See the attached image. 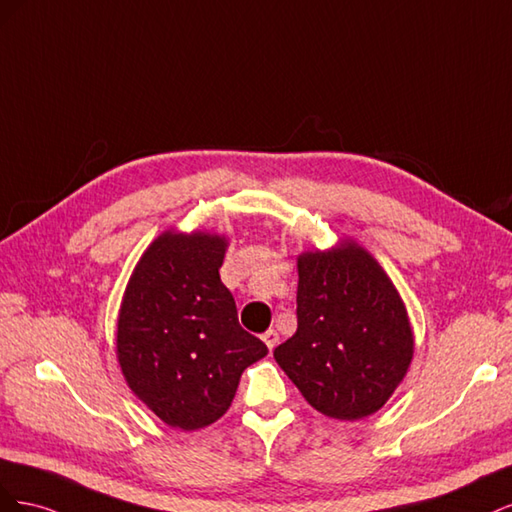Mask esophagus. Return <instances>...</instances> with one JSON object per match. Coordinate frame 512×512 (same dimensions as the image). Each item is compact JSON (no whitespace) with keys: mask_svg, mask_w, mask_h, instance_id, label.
Returning a JSON list of instances; mask_svg holds the SVG:
<instances>
[{"mask_svg":"<svg viewBox=\"0 0 512 512\" xmlns=\"http://www.w3.org/2000/svg\"><path fill=\"white\" fill-rule=\"evenodd\" d=\"M262 342L267 344V348H269V350H273V348L277 346V342H280V335H277V331L269 329L265 335H262Z\"/></svg>","mask_w":512,"mask_h":512,"instance_id":"34e87169","label":"esophagus"}]
</instances>
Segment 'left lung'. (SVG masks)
I'll return each instance as SVG.
<instances>
[{"mask_svg":"<svg viewBox=\"0 0 512 512\" xmlns=\"http://www.w3.org/2000/svg\"><path fill=\"white\" fill-rule=\"evenodd\" d=\"M412 352L406 307L363 247L299 256L297 333L273 356L309 406L339 421L378 412Z\"/></svg>","mask_w":512,"mask_h":512,"instance_id":"1","label":"left lung"}]
</instances>
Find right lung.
Masks as SVG:
<instances>
[{
    "label": "right lung",
    "mask_w": 512,
    "mask_h": 512,
    "mask_svg": "<svg viewBox=\"0 0 512 512\" xmlns=\"http://www.w3.org/2000/svg\"><path fill=\"white\" fill-rule=\"evenodd\" d=\"M226 239L164 232L123 294L117 356L130 389L170 427H207L230 408L243 369L269 350L247 333L220 280Z\"/></svg>",
    "instance_id": "add662e5"
}]
</instances>
